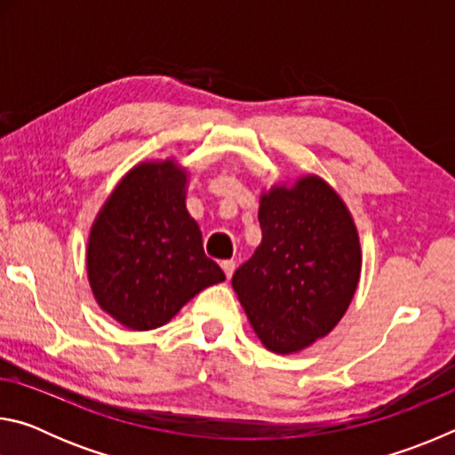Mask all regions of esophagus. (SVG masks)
I'll list each match as a JSON object with an SVG mask.
<instances>
[{
  "label": "esophagus",
  "mask_w": 455,
  "mask_h": 455,
  "mask_svg": "<svg viewBox=\"0 0 455 455\" xmlns=\"http://www.w3.org/2000/svg\"><path fill=\"white\" fill-rule=\"evenodd\" d=\"M220 267H222V271H225L227 279H230V276H233V273H235V268H236V263H235V260H222Z\"/></svg>",
  "instance_id": "obj_1"
}]
</instances>
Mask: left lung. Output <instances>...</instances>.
<instances>
[{"label": "left lung", "instance_id": "obj_1", "mask_svg": "<svg viewBox=\"0 0 455 455\" xmlns=\"http://www.w3.org/2000/svg\"><path fill=\"white\" fill-rule=\"evenodd\" d=\"M263 241L233 275V289L267 349L295 353L331 333L361 275L347 206L319 176L260 196Z\"/></svg>", "mask_w": 455, "mask_h": 455}]
</instances>
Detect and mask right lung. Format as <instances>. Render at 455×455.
Returning a JSON list of instances; mask_svg holds the SVG:
<instances>
[{
	"instance_id": "obj_1",
	"label": "right lung",
	"mask_w": 455,
	"mask_h": 455,
	"mask_svg": "<svg viewBox=\"0 0 455 455\" xmlns=\"http://www.w3.org/2000/svg\"><path fill=\"white\" fill-rule=\"evenodd\" d=\"M187 172L172 160L134 166L106 200L88 241L98 305L128 329L163 327L192 297L225 281L204 255L184 204Z\"/></svg>"
}]
</instances>
